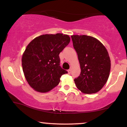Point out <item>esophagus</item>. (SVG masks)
Listing matches in <instances>:
<instances>
[{
    "mask_svg": "<svg viewBox=\"0 0 127 127\" xmlns=\"http://www.w3.org/2000/svg\"><path fill=\"white\" fill-rule=\"evenodd\" d=\"M71 71H72L71 69H69L68 70H67V72H68L69 74H70V73H71Z\"/></svg>",
    "mask_w": 127,
    "mask_h": 127,
    "instance_id": "esophagus-1",
    "label": "esophagus"
}]
</instances>
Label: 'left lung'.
<instances>
[{
	"label": "left lung",
	"instance_id": "left-lung-1",
	"mask_svg": "<svg viewBox=\"0 0 127 127\" xmlns=\"http://www.w3.org/2000/svg\"><path fill=\"white\" fill-rule=\"evenodd\" d=\"M81 72L74 81L82 93H96L107 81L111 61L106 47L96 38L86 35H71Z\"/></svg>",
	"mask_w": 127,
	"mask_h": 127
}]
</instances>
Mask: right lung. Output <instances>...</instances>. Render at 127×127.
I'll return each instance as SVG.
<instances>
[{
    "instance_id": "obj_1",
    "label": "right lung",
    "mask_w": 127,
    "mask_h": 127,
    "mask_svg": "<svg viewBox=\"0 0 127 127\" xmlns=\"http://www.w3.org/2000/svg\"><path fill=\"white\" fill-rule=\"evenodd\" d=\"M69 42V36L57 33L39 35L28 44L21 64L26 79L34 90L50 91L67 73L60 66L59 55Z\"/></svg>"
}]
</instances>
